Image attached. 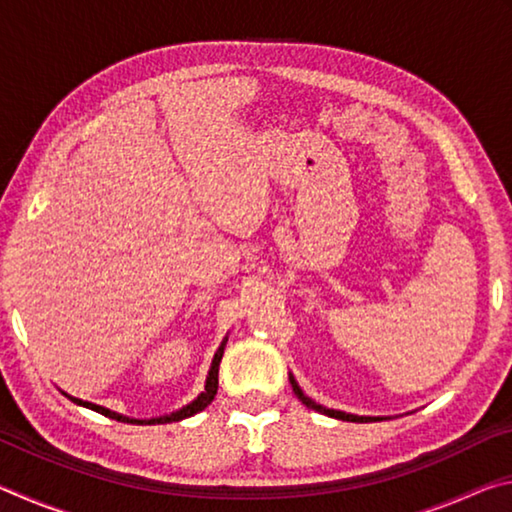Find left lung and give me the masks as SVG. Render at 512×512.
<instances>
[{
  "label": "left lung",
  "instance_id": "8db88e82",
  "mask_svg": "<svg viewBox=\"0 0 512 512\" xmlns=\"http://www.w3.org/2000/svg\"><path fill=\"white\" fill-rule=\"evenodd\" d=\"M289 381H291V386H293V393L298 395V400L305 404V406H309V409H314V411H318V413H325V415H329V418H336V420H348V422H368V420H384V418H368V415H352V413H345V411H336V409H327V406H320V404H316L314 400H311V397H307L305 393H302V388L298 386V381L293 379V375H289Z\"/></svg>",
  "mask_w": 512,
  "mask_h": 512
}]
</instances>
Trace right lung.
<instances>
[{"mask_svg":"<svg viewBox=\"0 0 512 512\" xmlns=\"http://www.w3.org/2000/svg\"><path fill=\"white\" fill-rule=\"evenodd\" d=\"M225 343H228V336H225L223 343L219 345V350H216V354H214V359H212V368H210V372H207L205 391H203L201 395H198L194 402H189L187 406H183V409H180V411H173V413H169V415H160V418H151V420L126 418V415L110 411V409H106V406H99V404H92V402H83V400H79V397H72V395H67V393H65V395H67L69 400H72L74 404L85 406V409L97 411V413H101V415H106V418H112V420H117V422H128V424H167V422L185 420V418H189V415H194V413H198V411H203L207 404H212L216 391H219V366H221V357H223Z\"/></svg>","mask_w":512,"mask_h":512,"instance_id":"right-lung-1","label":"right lung"}]
</instances>
